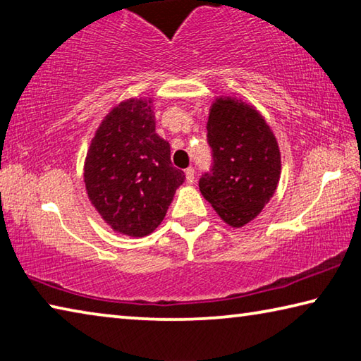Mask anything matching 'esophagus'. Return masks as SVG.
Segmentation results:
<instances>
[{"label":"esophagus","instance_id":"1","mask_svg":"<svg viewBox=\"0 0 361 361\" xmlns=\"http://www.w3.org/2000/svg\"><path fill=\"white\" fill-rule=\"evenodd\" d=\"M185 175H186V181L189 183V185H192V183H194V169L188 167L185 170Z\"/></svg>","mask_w":361,"mask_h":361}]
</instances>
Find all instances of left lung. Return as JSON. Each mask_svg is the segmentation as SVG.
I'll return each mask as SVG.
<instances>
[{"label": "left lung", "instance_id": "1", "mask_svg": "<svg viewBox=\"0 0 361 361\" xmlns=\"http://www.w3.org/2000/svg\"><path fill=\"white\" fill-rule=\"evenodd\" d=\"M207 140L213 162L199 189L224 223L242 228L277 189L282 164L276 135L255 106L219 97L210 108Z\"/></svg>", "mask_w": 361, "mask_h": 361}]
</instances>
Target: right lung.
Segmentation results:
<instances>
[{
	"mask_svg": "<svg viewBox=\"0 0 361 361\" xmlns=\"http://www.w3.org/2000/svg\"><path fill=\"white\" fill-rule=\"evenodd\" d=\"M185 173L170 161V145L156 133L152 100L129 99L109 111L84 162L85 191L111 229L151 234L166 216Z\"/></svg>",
	"mask_w": 361,
	"mask_h": 361,
	"instance_id": "1",
	"label": "right lung"
}]
</instances>
